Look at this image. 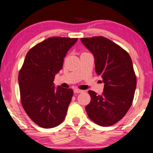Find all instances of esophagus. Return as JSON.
Segmentation results:
<instances>
[{
  "instance_id": "obj_1",
  "label": "esophagus",
  "mask_w": 153,
  "mask_h": 153,
  "mask_svg": "<svg viewBox=\"0 0 153 153\" xmlns=\"http://www.w3.org/2000/svg\"><path fill=\"white\" fill-rule=\"evenodd\" d=\"M83 91H82V90H80V89H77V88H76V89H74V92L75 94H79V93H82V92Z\"/></svg>"
}]
</instances>
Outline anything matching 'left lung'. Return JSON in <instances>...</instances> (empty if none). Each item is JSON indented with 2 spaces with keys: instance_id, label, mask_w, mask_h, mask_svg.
<instances>
[{
  "instance_id": "left-lung-1",
  "label": "left lung",
  "mask_w": 153,
  "mask_h": 153,
  "mask_svg": "<svg viewBox=\"0 0 153 153\" xmlns=\"http://www.w3.org/2000/svg\"><path fill=\"white\" fill-rule=\"evenodd\" d=\"M81 42L94 56L95 71L105 84L101 95L88 91V116L100 126H112L124 117L134 99L137 79L131 59L124 49L107 38H82Z\"/></svg>"
}]
</instances>
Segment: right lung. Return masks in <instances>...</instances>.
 <instances>
[{
    "label": "right lung",
    "mask_w": 153,
    "mask_h": 153,
    "mask_svg": "<svg viewBox=\"0 0 153 153\" xmlns=\"http://www.w3.org/2000/svg\"><path fill=\"white\" fill-rule=\"evenodd\" d=\"M77 38L50 37L30 49L19 74L22 105L36 124L53 128L63 122L74 91L55 88L56 74L62 68L64 57Z\"/></svg>",
    "instance_id": "add662e5"
}]
</instances>
